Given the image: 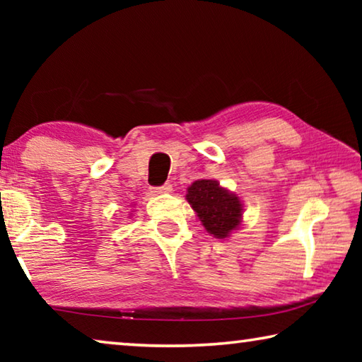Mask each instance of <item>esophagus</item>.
<instances>
[{
  "instance_id": "obj_1",
  "label": "esophagus",
  "mask_w": 362,
  "mask_h": 362,
  "mask_svg": "<svg viewBox=\"0 0 362 362\" xmlns=\"http://www.w3.org/2000/svg\"><path fill=\"white\" fill-rule=\"evenodd\" d=\"M151 192L156 193V194H159V193H170V192H173V185H170V183L168 182V183H164V185H161V187H153Z\"/></svg>"
}]
</instances>
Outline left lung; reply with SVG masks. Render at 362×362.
Returning a JSON list of instances; mask_svg holds the SVG:
<instances>
[{
    "mask_svg": "<svg viewBox=\"0 0 362 362\" xmlns=\"http://www.w3.org/2000/svg\"><path fill=\"white\" fill-rule=\"evenodd\" d=\"M188 203L198 214L204 228L216 238H226L241 222L243 204L214 180H196L188 188Z\"/></svg>",
    "mask_w": 362,
    "mask_h": 362,
    "instance_id": "obj_1",
    "label": "left lung"
}]
</instances>
